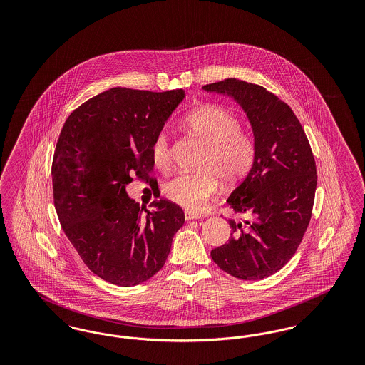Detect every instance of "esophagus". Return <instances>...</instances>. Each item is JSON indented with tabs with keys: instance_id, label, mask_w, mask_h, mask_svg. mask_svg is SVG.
Returning a JSON list of instances; mask_svg holds the SVG:
<instances>
[{
	"instance_id": "obj_1",
	"label": "esophagus",
	"mask_w": 365,
	"mask_h": 365,
	"mask_svg": "<svg viewBox=\"0 0 365 365\" xmlns=\"http://www.w3.org/2000/svg\"><path fill=\"white\" fill-rule=\"evenodd\" d=\"M185 219L187 222L194 220V219H202V215L201 213H197V212H191V210H185Z\"/></svg>"
}]
</instances>
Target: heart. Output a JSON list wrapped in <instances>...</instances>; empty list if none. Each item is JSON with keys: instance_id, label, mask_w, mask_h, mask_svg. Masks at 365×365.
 Here are the masks:
<instances>
[{"instance_id": "1", "label": "heart", "mask_w": 365, "mask_h": 365, "mask_svg": "<svg viewBox=\"0 0 365 365\" xmlns=\"http://www.w3.org/2000/svg\"><path fill=\"white\" fill-rule=\"evenodd\" d=\"M183 125L205 145L198 163L200 170L175 175L163 191L176 205L198 210L219 190V178L226 183L242 179L253 164L256 145L253 137L240 128V119L219 105H207L191 112ZM150 150L156 167L164 170L170 165V135L165 130L157 133Z\"/></svg>"}]
</instances>
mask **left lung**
<instances>
[{
  "mask_svg": "<svg viewBox=\"0 0 365 365\" xmlns=\"http://www.w3.org/2000/svg\"><path fill=\"white\" fill-rule=\"evenodd\" d=\"M202 88L242 106L256 145L250 171L227 198L246 219H228L231 238L212 260L234 278L271 277L294 256L311 222L317 175L309 140L292 108L262 86L230 78Z\"/></svg>",
  "mask_w": 365,
  "mask_h": 365,
  "instance_id": "8db88e82",
  "label": "left lung"
}]
</instances>
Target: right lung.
Instances as JSON below:
<instances>
[{
  "instance_id": "right-lung-1",
  "label": "right lung",
  "mask_w": 365,
  "mask_h": 365,
  "mask_svg": "<svg viewBox=\"0 0 365 365\" xmlns=\"http://www.w3.org/2000/svg\"><path fill=\"white\" fill-rule=\"evenodd\" d=\"M185 98L113 87L87 100L64 123L52 164L60 225L87 268L123 287L152 278L165 264L185 213L170 200L152 210L130 200L125 185L150 174L153 139Z\"/></svg>"
}]
</instances>
